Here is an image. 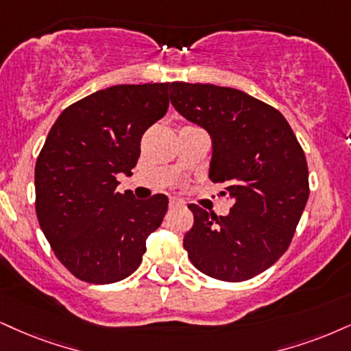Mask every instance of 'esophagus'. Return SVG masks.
Returning a JSON list of instances; mask_svg holds the SVG:
<instances>
[{"mask_svg": "<svg viewBox=\"0 0 351 351\" xmlns=\"http://www.w3.org/2000/svg\"><path fill=\"white\" fill-rule=\"evenodd\" d=\"M182 206H184V203L179 202V200H176V198H171V200H169V208H171V210L182 208Z\"/></svg>", "mask_w": 351, "mask_h": 351, "instance_id": "1", "label": "esophagus"}]
</instances>
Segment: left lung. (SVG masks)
Segmentation results:
<instances>
[{
    "label": "left lung",
    "mask_w": 351,
    "mask_h": 351,
    "mask_svg": "<svg viewBox=\"0 0 351 351\" xmlns=\"http://www.w3.org/2000/svg\"><path fill=\"white\" fill-rule=\"evenodd\" d=\"M171 104L213 140L210 179L232 200L228 216L189 205L190 262L211 278L239 283L287 252L309 198L304 151L275 107L239 89L172 83Z\"/></svg>",
    "instance_id": "1"
}]
</instances>
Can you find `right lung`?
Segmentation results:
<instances>
[{
	"label": "right lung",
	"instance_id": "add662e5",
	"mask_svg": "<svg viewBox=\"0 0 351 351\" xmlns=\"http://www.w3.org/2000/svg\"><path fill=\"white\" fill-rule=\"evenodd\" d=\"M171 83L97 90L60 114L36 162V213L63 267L109 285L140 267L145 241L167 211L162 193L140 202L115 192L136 166L143 133L166 115Z\"/></svg>",
	"mask_w": 351,
	"mask_h": 351
}]
</instances>
